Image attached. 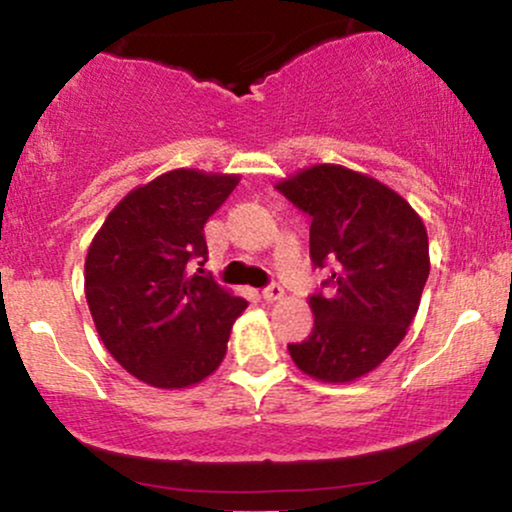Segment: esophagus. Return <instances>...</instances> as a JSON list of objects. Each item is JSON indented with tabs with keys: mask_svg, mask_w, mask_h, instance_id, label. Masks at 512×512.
Here are the masks:
<instances>
[{
	"mask_svg": "<svg viewBox=\"0 0 512 512\" xmlns=\"http://www.w3.org/2000/svg\"><path fill=\"white\" fill-rule=\"evenodd\" d=\"M286 296V291H284V286L281 284H269L267 289L262 291V298L267 303H276V301H281V298Z\"/></svg>",
	"mask_w": 512,
	"mask_h": 512,
	"instance_id": "esophagus-1",
	"label": "esophagus"
}]
</instances>
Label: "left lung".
Segmentation results:
<instances>
[{
	"instance_id": "1",
	"label": "left lung",
	"mask_w": 512,
	"mask_h": 512,
	"mask_svg": "<svg viewBox=\"0 0 512 512\" xmlns=\"http://www.w3.org/2000/svg\"><path fill=\"white\" fill-rule=\"evenodd\" d=\"M313 219L310 260L332 276L310 296L313 332L289 344L298 368L351 383L385 361L419 310L431 260L421 216L370 175L320 163L276 185Z\"/></svg>"
}]
</instances>
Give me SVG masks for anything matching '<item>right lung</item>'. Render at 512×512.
I'll use <instances>...</instances> for the list:
<instances>
[{
    "instance_id": "add662e5",
    "label": "right lung",
    "mask_w": 512,
    "mask_h": 512,
    "mask_svg": "<svg viewBox=\"0 0 512 512\" xmlns=\"http://www.w3.org/2000/svg\"><path fill=\"white\" fill-rule=\"evenodd\" d=\"M240 175L178 168L110 211L84 267L98 337L127 373L161 390L202 383L221 366L245 298L195 272L207 262L204 223Z\"/></svg>"
}]
</instances>
